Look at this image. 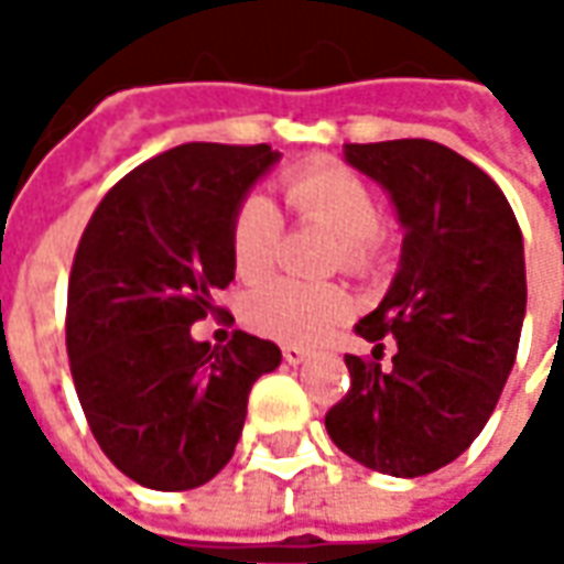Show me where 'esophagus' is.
I'll use <instances>...</instances> for the list:
<instances>
[{
  "instance_id": "obj_1",
  "label": "esophagus",
  "mask_w": 564,
  "mask_h": 564,
  "mask_svg": "<svg viewBox=\"0 0 564 564\" xmlns=\"http://www.w3.org/2000/svg\"><path fill=\"white\" fill-rule=\"evenodd\" d=\"M283 359H286L290 366H299V362H305L307 359V350H302V347H293V344H286V347H283Z\"/></svg>"
}]
</instances>
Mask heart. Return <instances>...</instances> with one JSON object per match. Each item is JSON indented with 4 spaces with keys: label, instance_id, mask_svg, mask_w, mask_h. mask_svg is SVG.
Listing matches in <instances>:
<instances>
[{
    "label": "heart",
    "instance_id": "heart-1",
    "mask_svg": "<svg viewBox=\"0 0 564 564\" xmlns=\"http://www.w3.org/2000/svg\"><path fill=\"white\" fill-rule=\"evenodd\" d=\"M281 193L299 220L335 235V265L366 274L383 259L387 235L380 229L378 196L356 172L335 162H314L283 174ZM281 232V210L271 198L259 193L241 198L229 226L232 265L241 281H259L269 274ZM347 311L350 295L341 286L290 278L262 283L245 302L247 326L283 344L319 341L338 319L347 317Z\"/></svg>",
    "mask_w": 564,
    "mask_h": 564
}]
</instances>
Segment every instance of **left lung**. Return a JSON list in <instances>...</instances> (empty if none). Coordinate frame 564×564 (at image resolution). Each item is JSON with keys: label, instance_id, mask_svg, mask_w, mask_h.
Masks as SVG:
<instances>
[{"label": "left lung", "instance_id": "1", "mask_svg": "<svg viewBox=\"0 0 564 564\" xmlns=\"http://www.w3.org/2000/svg\"><path fill=\"white\" fill-rule=\"evenodd\" d=\"M344 160L390 193L402 262L344 356L350 390L326 414L335 447L371 471L423 477L462 456L505 390L525 317L520 223L498 184L437 141L347 144ZM397 341L380 367L382 338Z\"/></svg>", "mask_w": 564, "mask_h": 564}]
</instances>
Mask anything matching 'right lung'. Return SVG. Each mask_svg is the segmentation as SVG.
<instances>
[{"label": "right lung", "mask_w": 564, "mask_h": 564, "mask_svg": "<svg viewBox=\"0 0 564 564\" xmlns=\"http://www.w3.org/2000/svg\"><path fill=\"white\" fill-rule=\"evenodd\" d=\"M269 144H181L117 181L75 250L66 350L93 437L129 480L181 492L232 459L247 395L281 347L193 341L235 278L229 226L278 162Z\"/></svg>", "instance_id": "right-lung-1"}]
</instances>
